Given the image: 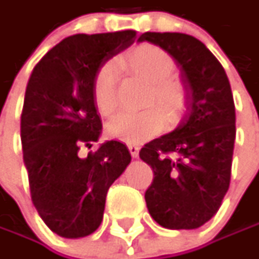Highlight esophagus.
<instances>
[{
    "label": "esophagus",
    "mask_w": 259,
    "mask_h": 259,
    "mask_svg": "<svg viewBox=\"0 0 259 259\" xmlns=\"http://www.w3.org/2000/svg\"><path fill=\"white\" fill-rule=\"evenodd\" d=\"M128 150H130L131 156L137 157L140 153V146L139 144H128Z\"/></svg>",
    "instance_id": "esophagus-1"
}]
</instances>
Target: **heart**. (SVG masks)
Returning <instances> with one entry per match:
<instances>
[{"label": "heart", "instance_id": "b5f03b06", "mask_svg": "<svg viewBox=\"0 0 259 259\" xmlns=\"http://www.w3.org/2000/svg\"><path fill=\"white\" fill-rule=\"evenodd\" d=\"M122 65L133 75L149 82L146 104H155L157 107L120 115L110 123L109 133L112 137L125 143H141L165 130L166 116L171 123L180 119L186 107L187 91L183 81L171 75L176 65L172 56L155 44L134 47L125 54ZM116 88L118 65L107 62L96 72L91 87L94 106L102 116L112 118L116 115L119 106Z\"/></svg>", "mask_w": 259, "mask_h": 259}]
</instances>
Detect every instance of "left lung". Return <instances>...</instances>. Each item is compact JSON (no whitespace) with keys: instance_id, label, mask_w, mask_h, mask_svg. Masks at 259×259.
<instances>
[{"instance_id":"1","label":"left lung","mask_w":259,"mask_h":259,"mask_svg":"<svg viewBox=\"0 0 259 259\" xmlns=\"http://www.w3.org/2000/svg\"><path fill=\"white\" fill-rule=\"evenodd\" d=\"M139 41L174 57L187 91L186 118L140 150L155 176L146 205L159 226L193 230L217 213L230 186L236 139L230 82L217 57L192 35L146 32Z\"/></svg>"}]
</instances>
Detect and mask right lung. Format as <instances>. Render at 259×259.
Wrapping results in <instances>:
<instances>
[{"instance_id":"1","label":"right lung","mask_w":259,"mask_h":259,"mask_svg":"<svg viewBox=\"0 0 259 259\" xmlns=\"http://www.w3.org/2000/svg\"><path fill=\"white\" fill-rule=\"evenodd\" d=\"M136 30L67 36L33 67L20 118L23 162L32 202L48 229L85 237L102 224L109 187L131 162L116 140L82 157L102 136L93 100L99 67L134 44Z\"/></svg>"}]
</instances>
